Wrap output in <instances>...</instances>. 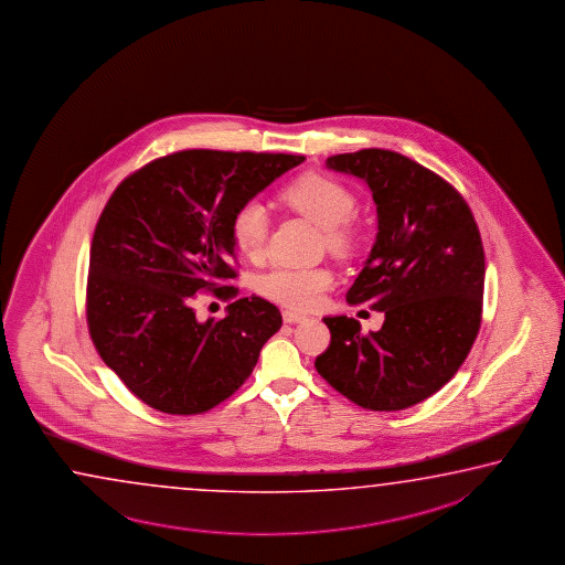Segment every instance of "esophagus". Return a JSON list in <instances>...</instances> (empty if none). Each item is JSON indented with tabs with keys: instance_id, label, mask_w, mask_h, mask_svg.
Instances as JSON below:
<instances>
[{
	"instance_id": "obj_1",
	"label": "esophagus",
	"mask_w": 565,
	"mask_h": 565,
	"mask_svg": "<svg viewBox=\"0 0 565 565\" xmlns=\"http://www.w3.org/2000/svg\"><path fill=\"white\" fill-rule=\"evenodd\" d=\"M282 320H285L287 324H298V322H305V320H307V316L300 315V312H290V310H285V312H282Z\"/></svg>"
}]
</instances>
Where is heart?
Segmentation results:
<instances>
[{
  "instance_id": "heart-1",
  "label": "heart",
  "mask_w": 565,
  "mask_h": 565,
  "mask_svg": "<svg viewBox=\"0 0 565 565\" xmlns=\"http://www.w3.org/2000/svg\"><path fill=\"white\" fill-rule=\"evenodd\" d=\"M280 200L288 207L307 215L324 230L326 247L334 253L352 249L354 231L348 225L355 211L354 193L324 173H307L280 192ZM270 217L260 201H247L235 211L231 221V237L245 257L257 258L267 245ZM334 275L326 267H298L277 265L263 273L257 280L260 295L285 307L315 308Z\"/></svg>"
}]
</instances>
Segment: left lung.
<instances>
[{
    "mask_svg": "<svg viewBox=\"0 0 565 565\" xmlns=\"http://www.w3.org/2000/svg\"><path fill=\"white\" fill-rule=\"evenodd\" d=\"M326 168L360 178L372 192L377 233L348 305L383 312L362 334L348 316H326L332 342L316 370L372 412H399L439 392L479 334L484 249L467 201L407 156L367 148Z\"/></svg>",
    "mask_w": 565,
    "mask_h": 565,
    "instance_id": "8db88e82",
    "label": "left lung"
}]
</instances>
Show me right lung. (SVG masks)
I'll return each mask as SVG.
<instances>
[{
    "mask_svg": "<svg viewBox=\"0 0 565 565\" xmlns=\"http://www.w3.org/2000/svg\"><path fill=\"white\" fill-rule=\"evenodd\" d=\"M292 153L183 150L143 166L106 203L90 245L86 320L105 364L138 399L195 415L237 392L282 316L239 298L223 320L195 318L193 295L235 288L231 221L282 173Z\"/></svg>",
    "mask_w": 565,
    "mask_h": 565,
    "instance_id": "obj_1",
    "label": "right lung"
}]
</instances>
